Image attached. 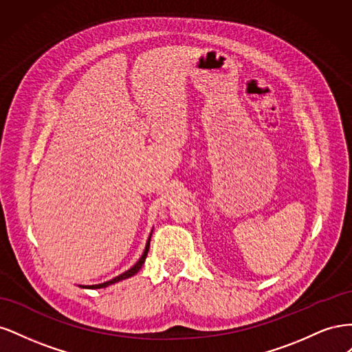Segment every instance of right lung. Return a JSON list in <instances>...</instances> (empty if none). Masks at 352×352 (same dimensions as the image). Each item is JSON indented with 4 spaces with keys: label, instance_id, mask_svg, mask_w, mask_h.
I'll return each mask as SVG.
<instances>
[{
    "label": "right lung",
    "instance_id": "right-lung-1",
    "mask_svg": "<svg viewBox=\"0 0 352 352\" xmlns=\"http://www.w3.org/2000/svg\"><path fill=\"white\" fill-rule=\"evenodd\" d=\"M150 241H151V236H150V239H148V242H146V247H145V251H144V254H142V257L140 258V261H138V263L133 265L132 269H129L127 272L122 273L120 276H117V278H114V279H111V280H109V282H104V283H100V285H92V286H82V287H89V289H100V287H107V286H110V285H113V283H117V282H120V280H123V279H127V278H131V276L136 274L138 272L141 270L142 264L145 263V258H146V255H148V250H150Z\"/></svg>",
    "mask_w": 352,
    "mask_h": 352
}]
</instances>
